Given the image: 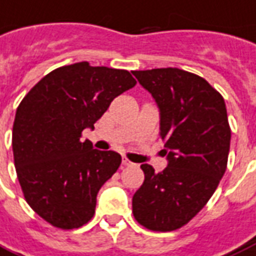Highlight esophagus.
<instances>
[{
    "label": "esophagus",
    "mask_w": 256,
    "mask_h": 256,
    "mask_svg": "<svg viewBox=\"0 0 256 256\" xmlns=\"http://www.w3.org/2000/svg\"><path fill=\"white\" fill-rule=\"evenodd\" d=\"M122 166H126V167L134 166V163L130 162V160H128V159H126V158H122Z\"/></svg>",
    "instance_id": "1"
}]
</instances>
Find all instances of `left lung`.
Returning <instances> with one entry per match:
<instances>
[{
  "label": "left lung",
  "mask_w": 256,
  "mask_h": 256,
  "mask_svg": "<svg viewBox=\"0 0 256 256\" xmlns=\"http://www.w3.org/2000/svg\"><path fill=\"white\" fill-rule=\"evenodd\" d=\"M160 110V138L168 166L155 172L142 164L144 182L132 213L150 230H176L206 205L226 170L230 128L222 96L180 68L132 71Z\"/></svg>",
  "instance_id": "1"
}]
</instances>
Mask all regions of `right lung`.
<instances>
[{
	"mask_svg": "<svg viewBox=\"0 0 256 256\" xmlns=\"http://www.w3.org/2000/svg\"><path fill=\"white\" fill-rule=\"evenodd\" d=\"M130 71L88 62L55 68L26 93L12 132L13 159L24 198L43 220L74 230L92 220L97 193L121 156L82 142L117 96L132 89Z\"/></svg>",
	"mask_w": 256,
	"mask_h": 256,
	"instance_id": "right-lung-1",
	"label": "right lung"
}]
</instances>
